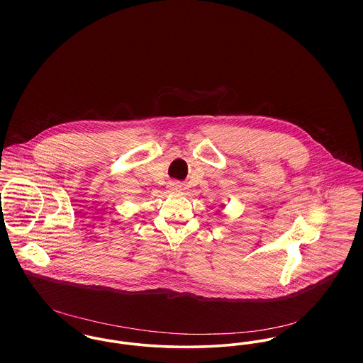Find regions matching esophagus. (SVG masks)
Masks as SVG:
<instances>
[{
  "instance_id": "34e87169",
  "label": "esophagus",
  "mask_w": 363,
  "mask_h": 363,
  "mask_svg": "<svg viewBox=\"0 0 363 363\" xmlns=\"http://www.w3.org/2000/svg\"><path fill=\"white\" fill-rule=\"evenodd\" d=\"M180 184L179 183H176V182H173V183H170L169 184V189H170V191H180Z\"/></svg>"
}]
</instances>
